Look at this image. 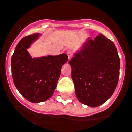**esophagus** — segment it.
Instances as JSON below:
<instances>
[{"mask_svg": "<svg viewBox=\"0 0 132 132\" xmlns=\"http://www.w3.org/2000/svg\"><path fill=\"white\" fill-rule=\"evenodd\" d=\"M67 55L68 56V59L70 60L71 59V58L72 57V53H71V51H67Z\"/></svg>", "mask_w": 132, "mask_h": 132, "instance_id": "esophagus-1", "label": "esophagus"}]
</instances>
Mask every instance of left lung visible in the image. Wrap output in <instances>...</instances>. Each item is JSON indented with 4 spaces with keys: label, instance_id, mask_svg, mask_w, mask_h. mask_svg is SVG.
I'll return each mask as SVG.
<instances>
[{
    "label": "left lung",
    "instance_id": "left-lung-1",
    "mask_svg": "<svg viewBox=\"0 0 132 132\" xmlns=\"http://www.w3.org/2000/svg\"><path fill=\"white\" fill-rule=\"evenodd\" d=\"M77 99L97 107L109 99L119 78L120 59L112 41L102 34L88 39L69 61Z\"/></svg>",
    "mask_w": 132,
    "mask_h": 132
}]
</instances>
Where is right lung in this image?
I'll list each match as a JSON object with an SVG mask.
<instances>
[{"mask_svg":"<svg viewBox=\"0 0 132 132\" xmlns=\"http://www.w3.org/2000/svg\"><path fill=\"white\" fill-rule=\"evenodd\" d=\"M40 35L36 33L22 39L11 57V73L15 86L25 99L32 103L45 102L52 96L61 67L68 60L66 54L31 57L27 49Z\"/></svg>","mask_w":132,"mask_h":132,"instance_id":"add662e5","label":"right lung"}]
</instances>
